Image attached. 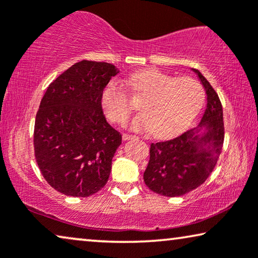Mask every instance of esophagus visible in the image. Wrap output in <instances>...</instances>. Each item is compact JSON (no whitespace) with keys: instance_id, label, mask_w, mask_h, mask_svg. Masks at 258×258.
Returning a JSON list of instances; mask_svg holds the SVG:
<instances>
[{"instance_id":"34e87169","label":"esophagus","mask_w":258,"mask_h":258,"mask_svg":"<svg viewBox=\"0 0 258 258\" xmlns=\"http://www.w3.org/2000/svg\"><path fill=\"white\" fill-rule=\"evenodd\" d=\"M123 140L124 141H128V140H132V139H137L136 135H132V134H123Z\"/></svg>"}]
</instances>
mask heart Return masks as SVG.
I'll list each match as a JSON object with an SVG mask.
<instances>
[{"instance_id": "heart-1", "label": "heart", "mask_w": 258, "mask_h": 258, "mask_svg": "<svg viewBox=\"0 0 258 258\" xmlns=\"http://www.w3.org/2000/svg\"><path fill=\"white\" fill-rule=\"evenodd\" d=\"M129 84L137 96L144 97L140 112L133 119L136 130H150L156 137H169L186 128L203 107L206 94L192 77L169 75L158 69H146L133 74ZM105 114L112 122L124 124L133 105L122 83L114 81L105 88L102 97Z\"/></svg>"}]
</instances>
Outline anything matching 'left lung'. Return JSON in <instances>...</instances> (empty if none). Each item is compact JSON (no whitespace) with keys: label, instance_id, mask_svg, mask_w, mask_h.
Wrapping results in <instances>:
<instances>
[{"label":"left lung","instance_id":"8db88e82","mask_svg":"<svg viewBox=\"0 0 258 258\" xmlns=\"http://www.w3.org/2000/svg\"><path fill=\"white\" fill-rule=\"evenodd\" d=\"M207 94V108L201 119L210 126L201 139L199 128L175 139L150 144L149 163L143 174L151 191L167 197L185 195L199 188L216 167L224 142L223 109L220 97L206 77L194 69Z\"/></svg>","mask_w":258,"mask_h":258}]
</instances>
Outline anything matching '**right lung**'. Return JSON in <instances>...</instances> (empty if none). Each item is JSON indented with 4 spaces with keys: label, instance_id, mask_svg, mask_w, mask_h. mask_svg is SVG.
I'll use <instances>...</instances> for the list:
<instances>
[{
    "label": "right lung",
    "instance_id": "1",
    "mask_svg": "<svg viewBox=\"0 0 258 258\" xmlns=\"http://www.w3.org/2000/svg\"><path fill=\"white\" fill-rule=\"evenodd\" d=\"M119 70L83 59L49 84L38 108L34 151L41 174L67 196L88 197L103 188L122 135L105 119L102 95Z\"/></svg>",
    "mask_w": 258,
    "mask_h": 258
}]
</instances>
